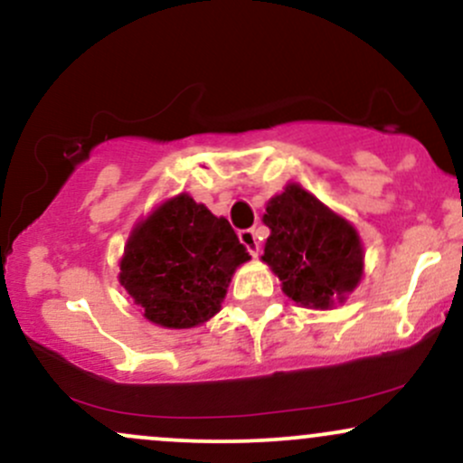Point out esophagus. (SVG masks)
Instances as JSON below:
<instances>
[{
	"instance_id": "obj_1",
	"label": "esophagus",
	"mask_w": 463,
	"mask_h": 463,
	"mask_svg": "<svg viewBox=\"0 0 463 463\" xmlns=\"http://www.w3.org/2000/svg\"><path fill=\"white\" fill-rule=\"evenodd\" d=\"M238 238H241V242L245 245V249L249 253H251L253 258L260 253V242H258V232L256 230H242L238 232Z\"/></svg>"
}]
</instances>
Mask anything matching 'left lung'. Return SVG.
<instances>
[{
  "label": "left lung",
  "mask_w": 463,
  "mask_h": 463,
  "mask_svg": "<svg viewBox=\"0 0 463 463\" xmlns=\"http://www.w3.org/2000/svg\"><path fill=\"white\" fill-rule=\"evenodd\" d=\"M262 260L282 282V290L301 306L328 308L344 301L363 275V247L345 218L299 185H288L269 201Z\"/></svg>",
  "instance_id": "1"
}]
</instances>
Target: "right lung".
Segmentation results:
<instances>
[{"instance_id":"1","label":"right lung","mask_w":463,"mask_h":463,"mask_svg":"<svg viewBox=\"0 0 463 463\" xmlns=\"http://www.w3.org/2000/svg\"><path fill=\"white\" fill-rule=\"evenodd\" d=\"M247 260L225 218L179 194L135 227L119 284L153 324L192 328L221 310L233 271Z\"/></svg>"}]
</instances>
